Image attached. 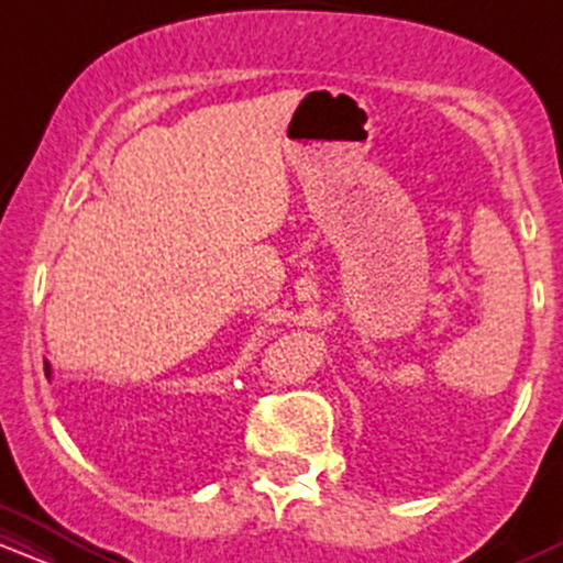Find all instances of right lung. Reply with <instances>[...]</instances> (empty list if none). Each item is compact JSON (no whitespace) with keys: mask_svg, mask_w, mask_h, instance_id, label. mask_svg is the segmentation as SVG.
<instances>
[{"mask_svg":"<svg viewBox=\"0 0 563 563\" xmlns=\"http://www.w3.org/2000/svg\"><path fill=\"white\" fill-rule=\"evenodd\" d=\"M44 373H47V378L53 376V367H49V363H44Z\"/></svg>","mask_w":563,"mask_h":563,"instance_id":"add662e5","label":"right lung"}]
</instances>
